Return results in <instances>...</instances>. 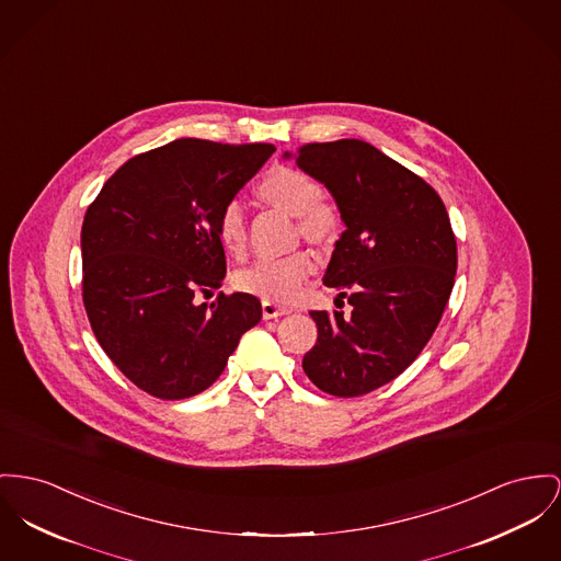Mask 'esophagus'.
<instances>
[{
    "label": "esophagus",
    "instance_id": "esophagus-1",
    "mask_svg": "<svg viewBox=\"0 0 561 561\" xmlns=\"http://www.w3.org/2000/svg\"><path fill=\"white\" fill-rule=\"evenodd\" d=\"M287 312H289V308H285V306H278L274 301H262L263 319H276V317L287 314Z\"/></svg>",
    "mask_w": 561,
    "mask_h": 561
}]
</instances>
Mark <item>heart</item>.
I'll return each mask as SVG.
<instances>
[{
	"mask_svg": "<svg viewBox=\"0 0 561 561\" xmlns=\"http://www.w3.org/2000/svg\"><path fill=\"white\" fill-rule=\"evenodd\" d=\"M263 202L296 217L301 238L312 244H328L336 238L340 213L336 204L321 193V185L308 172L276 165L257 185ZM217 238L225 253L242 257L247 251V219L238 202H227L217 217ZM317 263L308 251H294L280 257H262L233 274V285L263 301H291L314 272Z\"/></svg>",
	"mask_w": 561,
	"mask_h": 561,
	"instance_id": "obj_1",
	"label": "heart"
}]
</instances>
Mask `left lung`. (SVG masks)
Returning <instances> with one entry per match:
<instances>
[{
	"instance_id": "1",
	"label": "left lung",
	"mask_w": 561,
	"mask_h": 561,
	"mask_svg": "<svg viewBox=\"0 0 561 561\" xmlns=\"http://www.w3.org/2000/svg\"><path fill=\"white\" fill-rule=\"evenodd\" d=\"M296 163L336 197L346 229L323 283L353 306L310 310L319 336L301 368L330 396H366L436 332L457 272L455 233L434 187L364 140L301 145Z\"/></svg>"
}]
</instances>
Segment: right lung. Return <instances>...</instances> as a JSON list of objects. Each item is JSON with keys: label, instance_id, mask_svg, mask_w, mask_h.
Segmentation results:
<instances>
[{"label": "right lung", "instance_id": "1", "mask_svg": "<svg viewBox=\"0 0 561 561\" xmlns=\"http://www.w3.org/2000/svg\"><path fill=\"white\" fill-rule=\"evenodd\" d=\"M274 145L181 138L125 161L89 204L82 304L104 353L138 389L185 400L208 389L262 319L251 294L219 291L217 217Z\"/></svg>", "mask_w": 561, "mask_h": 561}]
</instances>
